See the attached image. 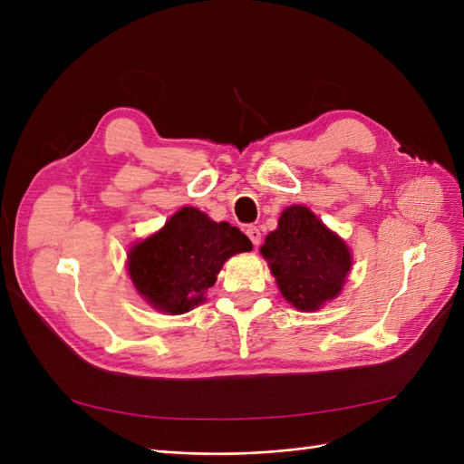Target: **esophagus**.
I'll list each match as a JSON object with an SVG mask.
<instances>
[{
  "mask_svg": "<svg viewBox=\"0 0 464 464\" xmlns=\"http://www.w3.org/2000/svg\"><path fill=\"white\" fill-rule=\"evenodd\" d=\"M246 234H247V237L251 240V244L259 246V242H261V230L257 227H247Z\"/></svg>",
  "mask_w": 464,
  "mask_h": 464,
  "instance_id": "obj_1",
  "label": "esophagus"
}]
</instances>
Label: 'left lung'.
Instances as JSON below:
<instances>
[{
    "label": "left lung",
    "instance_id": "obj_1",
    "mask_svg": "<svg viewBox=\"0 0 464 464\" xmlns=\"http://www.w3.org/2000/svg\"><path fill=\"white\" fill-rule=\"evenodd\" d=\"M261 256L280 294L300 312H315L339 296L353 266L343 237L302 205L283 210L278 228L265 237Z\"/></svg>",
    "mask_w": 464,
    "mask_h": 464
}]
</instances>
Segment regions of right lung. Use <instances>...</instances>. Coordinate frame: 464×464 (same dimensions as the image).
<instances>
[{
    "label": "right lung",
    "mask_w": 464,
    "mask_h": 464,
    "mask_svg": "<svg viewBox=\"0 0 464 464\" xmlns=\"http://www.w3.org/2000/svg\"><path fill=\"white\" fill-rule=\"evenodd\" d=\"M251 247L240 228L181 207L157 234L130 249L128 273L154 310L179 315L205 302L224 261Z\"/></svg>",
    "instance_id": "1"
}]
</instances>
